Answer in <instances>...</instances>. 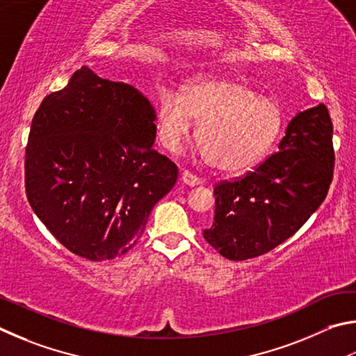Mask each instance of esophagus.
<instances>
[{
    "instance_id": "34e87169",
    "label": "esophagus",
    "mask_w": 356,
    "mask_h": 356,
    "mask_svg": "<svg viewBox=\"0 0 356 356\" xmlns=\"http://www.w3.org/2000/svg\"><path fill=\"white\" fill-rule=\"evenodd\" d=\"M181 179H183V183H184L186 186H198V184L202 183L200 178L195 177V175H192V173L188 172V170H184V172L181 173Z\"/></svg>"
}]
</instances>
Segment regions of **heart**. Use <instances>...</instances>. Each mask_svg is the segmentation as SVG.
I'll return each mask as SVG.
<instances>
[{"label": "heart", "instance_id": "obj_1", "mask_svg": "<svg viewBox=\"0 0 356 356\" xmlns=\"http://www.w3.org/2000/svg\"><path fill=\"white\" fill-rule=\"evenodd\" d=\"M198 122L197 143L209 165L241 173L263 161L283 129V111L272 98L225 78H197L183 97L162 90L156 134L167 152L178 153Z\"/></svg>", "mask_w": 356, "mask_h": 356}]
</instances>
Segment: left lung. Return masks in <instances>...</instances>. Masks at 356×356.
<instances>
[{"label":"left lung","instance_id":"obj_1","mask_svg":"<svg viewBox=\"0 0 356 356\" xmlns=\"http://www.w3.org/2000/svg\"><path fill=\"white\" fill-rule=\"evenodd\" d=\"M333 123L325 104L298 112L278 152L245 177L216 186L214 222L203 238L245 261L289 239L325 200L333 178Z\"/></svg>","mask_w":356,"mask_h":356}]
</instances>
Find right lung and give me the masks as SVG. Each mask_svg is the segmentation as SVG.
Instances as JSON below:
<instances>
[{
    "instance_id": "obj_1",
    "label": "right lung",
    "mask_w": 356,
    "mask_h": 356,
    "mask_svg": "<svg viewBox=\"0 0 356 356\" xmlns=\"http://www.w3.org/2000/svg\"><path fill=\"white\" fill-rule=\"evenodd\" d=\"M156 112L136 87L73 73L43 98L24 158L26 197L72 253L106 261L131 250L178 168L153 149Z\"/></svg>"
}]
</instances>
